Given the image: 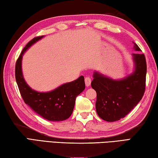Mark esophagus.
<instances>
[{
  "mask_svg": "<svg viewBox=\"0 0 158 158\" xmlns=\"http://www.w3.org/2000/svg\"><path fill=\"white\" fill-rule=\"evenodd\" d=\"M85 85H86L87 87H89L91 85V82H92V80L89 77H86L85 79Z\"/></svg>",
  "mask_w": 158,
  "mask_h": 158,
  "instance_id": "1",
  "label": "esophagus"
}]
</instances>
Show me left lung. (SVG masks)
I'll return each mask as SVG.
<instances>
[{
  "mask_svg": "<svg viewBox=\"0 0 158 158\" xmlns=\"http://www.w3.org/2000/svg\"><path fill=\"white\" fill-rule=\"evenodd\" d=\"M134 49L141 51L136 44ZM134 71L122 79L114 80L97 71L92 87L97 94L96 110L102 119L110 122L124 118L142 98L145 92L146 62L143 54H132Z\"/></svg>",
  "mask_w": 158,
  "mask_h": 158,
  "instance_id": "1",
  "label": "left lung"
}]
</instances>
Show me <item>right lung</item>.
<instances>
[{"mask_svg": "<svg viewBox=\"0 0 158 158\" xmlns=\"http://www.w3.org/2000/svg\"><path fill=\"white\" fill-rule=\"evenodd\" d=\"M42 37L44 36L35 37L29 41L21 52L15 66L16 81L25 103L33 111L48 121H62L71 115L76 97L85 89L84 76L48 92H37L30 88L22 73V58L24 52Z\"/></svg>", "mask_w": 158, "mask_h": 158, "instance_id": "right-lung-1", "label": "right lung"}]
</instances>
